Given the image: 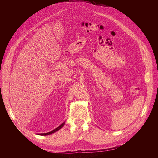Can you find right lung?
<instances>
[{
    "mask_svg": "<svg viewBox=\"0 0 158 158\" xmlns=\"http://www.w3.org/2000/svg\"><path fill=\"white\" fill-rule=\"evenodd\" d=\"M64 124H65V123H63L62 124H60L59 127H57V128H56L55 129H54V130H52V131H50V132H47V133L39 134V135H41V136H47V135L51 134H52V133H54V132H56V131H59L60 129H61V128L63 127V126H64Z\"/></svg>",
    "mask_w": 158,
    "mask_h": 158,
    "instance_id": "add662e5",
    "label": "right lung"
}]
</instances>
